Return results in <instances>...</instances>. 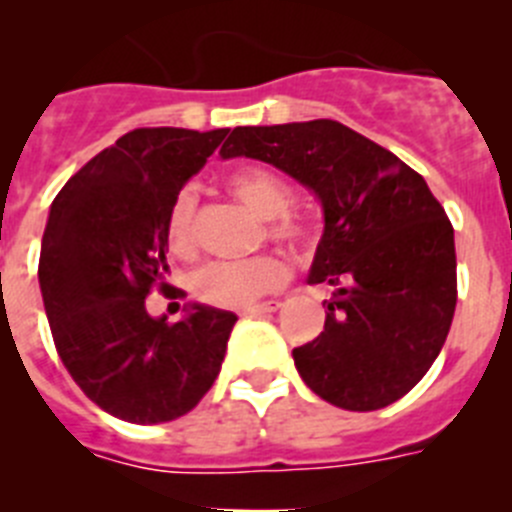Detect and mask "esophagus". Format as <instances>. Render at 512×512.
<instances>
[{
  "mask_svg": "<svg viewBox=\"0 0 512 512\" xmlns=\"http://www.w3.org/2000/svg\"><path fill=\"white\" fill-rule=\"evenodd\" d=\"M282 307V302L271 300V302H261V305H251V307H243L241 315H261V312H277Z\"/></svg>",
  "mask_w": 512,
  "mask_h": 512,
  "instance_id": "esophagus-1",
  "label": "esophagus"
}]
</instances>
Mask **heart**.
I'll use <instances>...</instances> for the list:
<instances>
[{
	"label": "heart",
	"mask_w": 512,
	"mask_h": 512,
	"mask_svg": "<svg viewBox=\"0 0 512 512\" xmlns=\"http://www.w3.org/2000/svg\"><path fill=\"white\" fill-rule=\"evenodd\" d=\"M225 187L256 215L269 220L266 230L274 241L287 243L292 248L310 246V228L300 217L287 212L292 205V189L282 176L264 166H238L225 176ZM194 207H197L194 194L182 189L171 200L169 215H166V241L171 251L182 259H189L197 251ZM287 277L289 266L279 253H261L246 261H212L202 266L192 279V292L205 305L233 310V307L251 305L259 297L279 289L287 282Z\"/></svg>",
	"instance_id": "1"
}]
</instances>
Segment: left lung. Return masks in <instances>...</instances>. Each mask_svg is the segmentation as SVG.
<instances>
[{"mask_svg":"<svg viewBox=\"0 0 512 512\" xmlns=\"http://www.w3.org/2000/svg\"><path fill=\"white\" fill-rule=\"evenodd\" d=\"M220 153L277 166L323 205L307 282L333 295L323 333L292 351L307 387L359 413L408 395L456 307L454 228L423 176L336 120L235 128Z\"/></svg>","mask_w":512,"mask_h":512,"instance_id":"obj_1","label":"left lung"}]
</instances>
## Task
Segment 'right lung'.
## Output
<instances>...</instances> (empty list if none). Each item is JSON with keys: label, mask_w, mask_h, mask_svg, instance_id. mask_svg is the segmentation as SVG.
I'll list each match as a JSON object with an SVG mask.
<instances>
[{"label": "right lung", "mask_w": 512, "mask_h": 512, "mask_svg": "<svg viewBox=\"0 0 512 512\" xmlns=\"http://www.w3.org/2000/svg\"><path fill=\"white\" fill-rule=\"evenodd\" d=\"M228 130L138 128L87 161L56 194L38 279L63 366L84 395L128 423L182 418L220 374L233 312L192 305L151 318L166 284V215ZM182 295V292H176Z\"/></svg>", "instance_id": "obj_1"}]
</instances>
